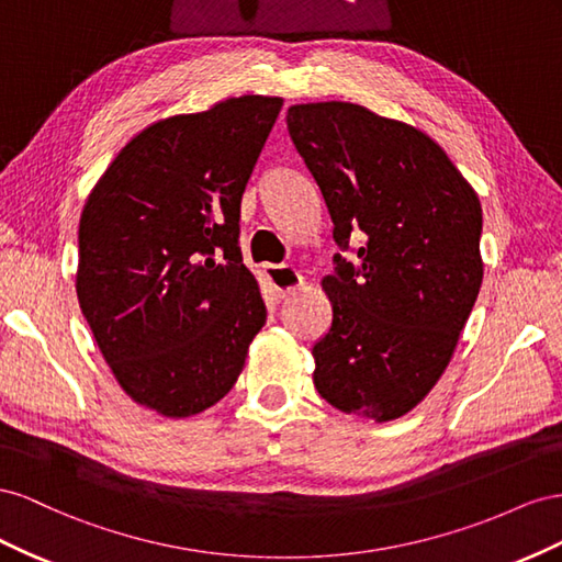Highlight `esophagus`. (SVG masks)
I'll return each instance as SVG.
<instances>
[{
  "label": "esophagus",
  "instance_id": "obj_1",
  "mask_svg": "<svg viewBox=\"0 0 562 562\" xmlns=\"http://www.w3.org/2000/svg\"><path fill=\"white\" fill-rule=\"evenodd\" d=\"M263 276L270 284L272 294H276L278 299H284L286 294H292L303 284L301 272L292 266H263Z\"/></svg>",
  "mask_w": 562,
  "mask_h": 562
}]
</instances>
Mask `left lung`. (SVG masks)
<instances>
[{"instance_id":"left-lung-1","label":"left lung","mask_w":562,"mask_h":562,"mask_svg":"<svg viewBox=\"0 0 562 562\" xmlns=\"http://www.w3.org/2000/svg\"><path fill=\"white\" fill-rule=\"evenodd\" d=\"M286 130L323 192L334 254L323 280L331 327L313 346L327 403L391 422L414 409L450 364L483 284L475 190L436 140L356 103H303Z\"/></svg>"}]
</instances>
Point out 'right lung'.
Wrapping results in <instances>:
<instances>
[{"label":"right lung","instance_id":"1","mask_svg":"<svg viewBox=\"0 0 562 562\" xmlns=\"http://www.w3.org/2000/svg\"><path fill=\"white\" fill-rule=\"evenodd\" d=\"M282 99L239 95L134 136L79 218L77 299L112 374L165 416L216 405L266 325L239 202Z\"/></svg>","mask_w":562,"mask_h":562}]
</instances>
